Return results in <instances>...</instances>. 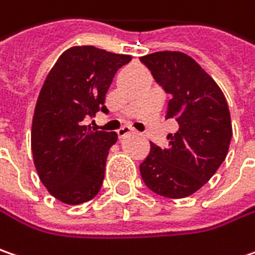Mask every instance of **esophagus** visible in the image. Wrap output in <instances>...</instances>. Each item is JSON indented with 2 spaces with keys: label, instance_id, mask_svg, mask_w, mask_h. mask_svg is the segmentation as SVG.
<instances>
[{
  "label": "esophagus",
  "instance_id": "1",
  "mask_svg": "<svg viewBox=\"0 0 255 255\" xmlns=\"http://www.w3.org/2000/svg\"><path fill=\"white\" fill-rule=\"evenodd\" d=\"M132 132H133V130H132L129 126H123V128H121V129L118 130V134H119V137L122 139V137H126L128 134H130Z\"/></svg>",
  "mask_w": 255,
  "mask_h": 255
}]
</instances>
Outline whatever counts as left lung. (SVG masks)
Segmentation results:
<instances>
[{
  "label": "left lung",
  "instance_id": "1",
  "mask_svg": "<svg viewBox=\"0 0 255 255\" xmlns=\"http://www.w3.org/2000/svg\"><path fill=\"white\" fill-rule=\"evenodd\" d=\"M156 83L172 95L166 119L179 129L168 134L166 149L150 143L140 163L146 186L166 198L197 192L223 163L233 136L225 96L207 71L181 51H158L140 57Z\"/></svg>",
  "mask_w": 255,
  "mask_h": 255
}]
</instances>
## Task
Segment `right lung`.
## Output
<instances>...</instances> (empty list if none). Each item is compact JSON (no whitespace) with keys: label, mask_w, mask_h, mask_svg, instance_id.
<instances>
[{"label":"right lung","mask_w":255,"mask_h":255,"mask_svg":"<svg viewBox=\"0 0 255 255\" xmlns=\"http://www.w3.org/2000/svg\"><path fill=\"white\" fill-rule=\"evenodd\" d=\"M132 60L93 45L66 50L40 90L31 128L34 165L47 191L79 205L100 191L116 132L96 130L84 118L108 112L105 97L116 71Z\"/></svg>","instance_id":"right-lung-1"}]
</instances>
